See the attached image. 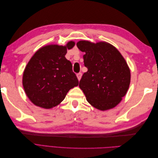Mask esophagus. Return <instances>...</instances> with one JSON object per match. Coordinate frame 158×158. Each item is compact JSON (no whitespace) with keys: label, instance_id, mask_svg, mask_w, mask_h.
I'll return each mask as SVG.
<instances>
[{"label":"esophagus","instance_id":"1","mask_svg":"<svg viewBox=\"0 0 158 158\" xmlns=\"http://www.w3.org/2000/svg\"><path fill=\"white\" fill-rule=\"evenodd\" d=\"M76 76H77V78L78 79V80H80L81 79V78H82V74L80 73H78L77 74H76Z\"/></svg>","mask_w":158,"mask_h":158}]
</instances>
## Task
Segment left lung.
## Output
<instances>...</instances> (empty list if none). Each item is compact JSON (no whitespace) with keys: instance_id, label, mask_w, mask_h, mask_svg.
I'll list each match as a JSON object with an SVG mask.
<instances>
[{"instance_id":"1","label":"left lung","mask_w":158,"mask_h":158,"mask_svg":"<svg viewBox=\"0 0 158 158\" xmlns=\"http://www.w3.org/2000/svg\"><path fill=\"white\" fill-rule=\"evenodd\" d=\"M76 45L85 53L84 63L88 71L84 73L79 87L87 101L101 111L117 106L131 82V71L125 59L107 42L80 41Z\"/></svg>"}]
</instances>
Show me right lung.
<instances>
[{"label": "right lung", "mask_w": 158, "mask_h": 158, "mask_svg": "<svg viewBox=\"0 0 158 158\" xmlns=\"http://www.w3.org/2000/svg\"><path fill=\"white\" fill-rule=\"evenodd\" d=\"M49 45L41 47L28 62L23 74V89L36 106L51 109L62 102L69 91L78 85L73 65L65 58L67 49L74 46Z\"/></svg>", "instance_id": "1"}]
</instances>
